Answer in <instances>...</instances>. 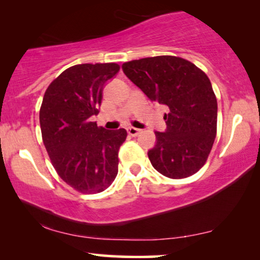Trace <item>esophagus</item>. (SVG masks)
<instances>
[{
    "instance_id": "obj_1",
    "label": "esophagus",
    "mask_w": 260,
    "mask_h": 260,
    "mask_svg": "<svg viewBox=\"0 0 260 260\" xmlns=\"http://www.w3.org/2000/svg\"><path fill=\"white\" fill-rule=\"evenodd\" d=\"M127 132H128V134H129V136L138 137L140 134L141 131L138 129V128H136V127H128L127 128Z\"/></svg>"
}]
</instances>
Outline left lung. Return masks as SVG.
I'll return each instance as SVG.
<instances>
[{
  "label": "left lung",
  "instance_id": "8db88e82",
  "mask_svg": "<svg viewBox=\"0 0 260 260\" xmlns=\"http://www.w3.org/2000/svg\"><path fill=\"white\" fill-rule=\"evenodd\" d=\"M124 75L151 101L169 107L165 132H154L151 164L174 179L192 176L206 164L216 137L217 101L208 76L191 61L157 55L122 64Z\"/></svg>",
  "mask_w": 260,
  "mask_h": 260
}]
</instances>
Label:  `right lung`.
<instances>
[{
    "label": "right lung",
    "mask_w": 260,
    "mask_h": 260,
    "mask_svg": "<svg viewBox=\"0 0 260 260\" xmlns=\"http://www.w3.org/2000/svg\"><path fill=\"white\" fill-rule=\"evenodd\" d=\"M120 70L116 63L78 64L53 79L40 107L41 136L54 170L82 193L106 190L117 175L123 128L98 127L103 86Z\"/></svg>",
    "instance_id": "right-lung-1"
}]
</instances>
